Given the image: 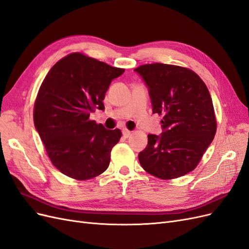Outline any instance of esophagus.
I'll return each mask as SVG.
<instances>
[{"mask_svg": "<svg viewBox=\"0 0 249 249\" xmlns=\"http://www.w3.org/2000/svg\"><path fill=\"white\" fill-rule=\"evenodd\" d=\"M131 134H132V131H129V130H126V129L123 130V135H124V137H125V138L129 137Z\"/></svg>", "mask_w": 249, "mask_h": 249, "instance_id": "34e87169", "label": "esophagus"}]
</instances>
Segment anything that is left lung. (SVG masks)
<instances>
[{
  "label": "left lung",
  "instance_id": "8db88e82",
  "mask_svg": "<svg viewBox=\"0 0 249 249\" xmlns=\"http://www.w3.org/2000/svg\"><path fill=\"white\" fill-rule=\"evenodd\" d=\"M149 89L153 113L163 116L161 136L148 134L139 154L142 168L161 179L183 177L197 166L213 141L217 122L212 97L187 67L152 63L135 69Z\"/></svg>",
  "mask_w": 249,
  "mask_h": 249
}]
</instances>
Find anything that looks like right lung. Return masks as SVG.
I'll list each match as a JSON object with an SVG mask.
<instances>
[{"mask_svg": "<svg viewBox=\"0 0 249 249\" xmlns=\"http://www.w3.org/2000/svg\"><path fill=\"white\" fill-rule=\"evenodd\" d=\"M124 71L77 52L60 59L41 83L34 124L51 162L63 175L86 180L108 168L122 131L105 129L89 116L105 109L111 81Z\"/></svg>", "mask_w": 249, "mask_h": 249, "instance_id": "right-lung-1", "label": "right lung"}]
</instances>
